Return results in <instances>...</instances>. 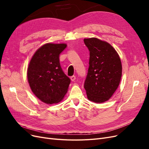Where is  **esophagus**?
I'll return each instance as SVG.
<instances>
[{
    "instance_id": "1",
    "label": "esophagus",
    "mask_w": 149,
    "mask_h": 149,
    "mask_svg": "<svg viewBox=\"0 0 149 149\" xmlns=\"http://www.w3.org/2000/svg\"><path fill=\"white\" fill-rule=\"evenodd\" d=\"M70 79H71L72 81H74V80L76 79V76H72L70 77Z\"/></svg>"
}]
</instances>
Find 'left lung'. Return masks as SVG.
<instances>
[{"label": "left lung", "instance_id": "obj_1", "mask_svg": "<svg viewBox=\"0 0 149 149\" xmlns=\"http://www.w3.org/2000/svg\"><path fill=\"white\" fill-rule=\"evenodd\" d=\"M89 51L88 74L84 88L88 99L96 103L108 101L118 89L122 76V64L112 45L97 38H84Z\"/></svg>", "mask_w": 149, "mask_h": 149}]
</instances>
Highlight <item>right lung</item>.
Wrapping results in <instances>:
<instances>
[{
  "label": "right lung",
  "mask_w": 149,
  "mask_h": 149,
  "mask_svg": "<svg viewBox=\"0 0 149 149\" xmlns=\"http://www.w3.org/2000/svg\"><path fill=\"white\" fill-rule=\"evenodd\" d=\"M66 46L65 43L45 44L35 52L29 64L27 79L31 91L48 104L61 101L71 82L63 71L59 59Z\"/></svg>",
  "instance_id": "1"
}]
</instances>
